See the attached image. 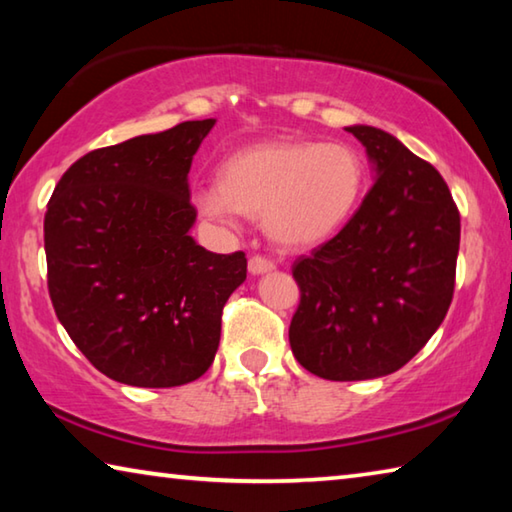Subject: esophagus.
<instances>
[{
  "mask_svg": "<svg viewBox=\"0 0 512 512\" xmlns=\"http://www.w3.org/2000/svg\"><path fill=\"white\" fill-rule=\"evenodd\" d=\"M273 268H275V262H273V259H268V257L253 255V257L248 259V271L253 273V275L268 273V271H273Z\"/></svg>",
  "mask_w": 512,
  "mask_h": 512,
  "instance_id": "34e87169",
  "label": "esophagus"
}]
</instances>
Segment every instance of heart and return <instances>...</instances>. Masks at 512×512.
I'll list each match as a JSON object with an SVG mask.
<instances>
[{"instance_id":"1","label":"heart","mask_w":512,"mask_h":512,"mask_svg":"<svg viewBox=\"0 0 512 512\" xmlns=\"http://www.w3.org/2000/svg\"><path fill=\"white\" fill-rule=\"evenodd\" d=\"M368 185V164L350 142L277 140L246 146L219 167V185L194 192L205 219L235 228L239 212L262 219L277 244L309 248L345 228Z\"/></svg>"}]
</instances>
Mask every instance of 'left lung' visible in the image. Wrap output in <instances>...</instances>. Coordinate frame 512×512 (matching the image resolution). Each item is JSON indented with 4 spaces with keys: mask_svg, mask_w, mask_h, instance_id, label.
<instances>
[{
    "mask_svg": "<svg viewBox=\"0 0 512 512\" xmlns=\"http://www.w3.org/2000/svg\"><path fill=\"white\" fill-rule=\"evenodd\" d=\"M345 131L366 146L377 180L339 235L293 262L289 343L314 375L361 381L400 370L445 320L461 214L443 176L397 137Z\"/></svg>",
    "mask_w": 512,
    "mask_h": 512,
    "instance_id": "obj_1",
    "label": "left lung"
}]
</instances>
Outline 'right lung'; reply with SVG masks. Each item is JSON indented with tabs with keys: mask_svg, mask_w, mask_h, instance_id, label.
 <instances>
[{
	"mask_svg": "<svg viewBox=\"0 0 512 512\" xmlns=\"http://www.w3.org/2000/svg\"><path fill=\"white\" fill-rule=\"evenodd\" d=\"M216 119L183 121L85 153L45 214L47 287L60 325L103 375L140 388L189 384L212 366L246 255L189 235L187 173Z\"/></svg>",
	"mask_w": 512,
	"mask_h": 512,
	"instance_id": "add662e5",
	"label": "right lung"
}]
</instances>
